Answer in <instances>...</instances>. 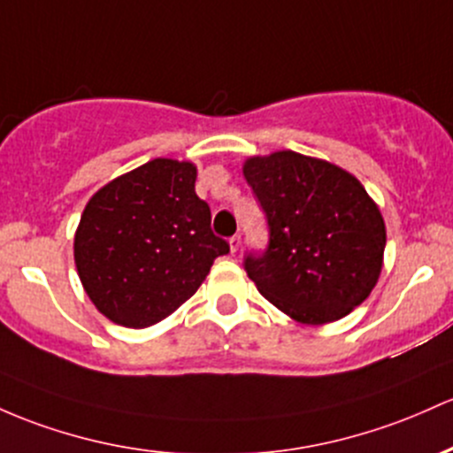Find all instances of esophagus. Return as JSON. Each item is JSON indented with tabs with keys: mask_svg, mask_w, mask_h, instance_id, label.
<instances>
[{
	"mask_svg": "<svg viewBox=\"0 0 453 453\" xmlns=\"http://www.w3.org/2000/svg\"><path fill=\"white\" fill-rule=\"evenodd\" d=\"M241 242H242L241 234H234V236L230 238V250H232V253H236L238 250H241Z\"/></svg>",
	"mask_w": 453,
	"mask_h": 453,
	"instance_id": "1",
	"label": "esophagus"
}]
</instances>
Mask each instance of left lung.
Instances as JSON below:
<instances>
[{"mask_svg":"<svg viewBox=\"0 0 453 453\" xmlns=\"http://www.w3.org/2000/svg\"><path fill=\"white\" fill-rule=\"evenodd\" d=\"M268 223V245L247 253L260 295L303 325L350 314L370 296L387 232L374 200L352 173L281 150L242 165Z\"/></svg>","mask_w":453,"mask_h":453,"instance_id":"left-lung-1","label":"left lung"}]
</instances>
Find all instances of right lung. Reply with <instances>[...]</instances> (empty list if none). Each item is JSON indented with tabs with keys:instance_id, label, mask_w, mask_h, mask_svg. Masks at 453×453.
Here are the masks:
<instances>
[{
	"instance_id": "add662e5",
	"label": "right lung",
	"mask_w": 453,
	"mask_h": 453,
	"mask_svg": "<svg viewBox=\"0 0 453 453\" xmlns=\"http://www.w3.org/2000/svg\"><path fill=\"white\" fill-rule=\"evenodd\" d=\"M188 161L154 158L98 188L74 234V265L96 310L146 329L196 295L212 262L230 251L212 234Z\"/></svg>"
}]
</instances>
